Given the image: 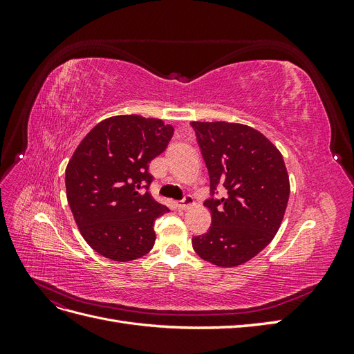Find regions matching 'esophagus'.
<instances>
[{
  "label": "esophagus",
  "instance_id": "34e87169",
  "mask_svg": "<svg viewBox=\"0 0 354 354\" xmlns=\"http://www.w3.org/2000/svg\"><path fill=\"white\" fill-rule=\"evenodd\" d=\"M190 205H194V198H192L190 195H186L183 199L176 202V208H178V209H186Z\"/></svg>",
  "mask_w": 354,
  "mask_h": 354
}]
</instances>
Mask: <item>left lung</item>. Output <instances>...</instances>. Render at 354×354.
I'll return each mask as SVG.
<instances>
[{"label": "left lung", "instance_id": "obj_1", "mask_svg": "<svg viewBox=\"0 0 354 354\" xmlns=\"http://www.w3.org/2000/svg\"><path fill=\"white\" fill-rule=\"evenodd\" d=\"M209 174L211 227L192 245L220 267L246 263L270 243L283 218L289 178L281 152L254 128L230 122H190ZM228 190L218 196V187Z\"/></svg>", "mask_w": 354, "mask_h": 354}]
</instances>
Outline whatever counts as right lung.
<instances>
[{
    "label": "right lung",
    "instance_id": "right-lung-1",
    "mask_svg": "<svg viewBox=\"0 0 354 354\" xmlns=\"http://www.w3.org/2000/svg\"><path fill=\"white\" fill-rule=\"evenodd\" d=\"M174 128L138 115L112 116L84 137L66 167V198L82 238L100 255L131 261L152 250L155 220L169 209L151 194L149 164Z\"/></svg>",
    "mask_w": 354,
    "mask_h": 354
}]
</instances>
